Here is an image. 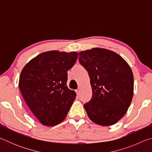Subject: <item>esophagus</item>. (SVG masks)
<instances>
[{"label": "esophagus", "mask_w": 152, "mask_h": 152, "mask_svg": "<svg viewBox=\"0 0 152 152\" xmlns=\"http://www.w3.org/2000/svg\"><path fill=\"white\" fill-rule=\"evenodd\" d=\"M80 88H78V89H76V94H79V93H80Z\"/></svg>", "instance_id": "obj_1"}]
</instances>
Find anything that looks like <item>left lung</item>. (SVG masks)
I'll return each mask as SVG.
<instances>
[{
  "instance_id": "left-lung-1",
  "label": "left lung",
  "mask_w": 152,
  "mask_h": 152,
  "mask_svg": "<svg viewBox=\"0 0 152 152\" xmlns=\"http://www.w3.org/2000/svg\"><path fill=\"white\" fill-rule=\"evenodd\" d=\"M79 62L88 72L92 99L84 104L92 122L114 125L127 113L133 95V75L124 59L106 49L92 48L79 53Z\"/></svg>"
}]
</instances>
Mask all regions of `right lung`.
Masks as SVG:
<instances>
[{
  "label": "right lung",
  "instance_id": "add662e5",
  "mask_svg": "<svg viewBox=\"0 0 152 152\" xmlns=\"http://www.w3.org/2000/svg\"><path fill=\"white\" fill-rule=\"evenodd\" d=\"M78 53L50 51L29 61L21 71L19 88L25 102L42 125L54 126L65 119L76 99L66 85L68 70Z\"/></svg>",
  "mask_w": 152,
  "mask_h": 152
}]
</instances>
